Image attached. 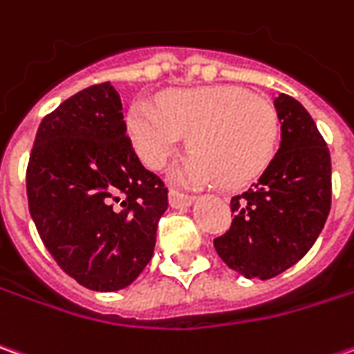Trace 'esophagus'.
I'll return each instance as SVG.
<instances>
[{
	"mask_svg": "<svg viewBox=\"0 0 354 354\" xmlns=\"http://www.w3.org/2000/svg\"><path fill=\"white\" fill-rule=\"evenodd\" d=\"M170 205L172 207H186V205H189L192 203V196H188V194H182V192H178V189H170Z\"/></svg>",
	"mask_w": 354,
	"mask_h": 354,
	"instance_id": "34e87169",
	"label": "esophagus"
}]
</instances>
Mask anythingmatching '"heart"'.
Returning <instances> with one entry per match:
<instances>
[{
    "label": "heart",
    "instance_id": "b5f03b06",
    "mask_svg": "<svg viewBox=\"0 0 354 354\" xmlns=\"http://www.w3.org/2000/svg\"><path fill=\"white\" fill-rule=\"evenodd\" d=\"M129 131L142 162L153 170L162 168L189 137L194 153L178 166V180H221L227 188L262 174L278 145L274 107L233 84L174 90L160 97L158 107L139 102L129 111Z\"/></svg>",
    "mask_w": 354,
    "mask_h": 354
}]
</instances>
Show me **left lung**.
<instances>
[{"label":"left lung","instance_id":"8db88e82","mask_svg":"<svg viewBox=\"0 0 354 354\" xmlns=\"http://www.w3.org/2000/svg\"><path fill=\"white\" fill-rule=\"evenodd\" d=\"M282 140L257 184L231 198L233 221L214 247L231 270L274 278L311 249L331 209V156L298 100L278 93Z\"/></svg>","mask_w":354,"mask_h":354}]
</instances>
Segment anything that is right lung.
<instances>
[{
    "instance_id": "add662e5",
    "label": "right lung",
    "mask_w": 354,
    "mask_h": 354,
    "mask_svg": "<svg viewBox=\"0 0 354 354\" xmlns=\"http://www.w3.org/2000/svg\"><path fill=\"white\" fill-rule=\"evenodd\" d=\"M27 200L46 250L84 288H127L153 259L168 188L133 151L111 82L44 115L27 165Z\"/></svg>"
}]
</instances>
